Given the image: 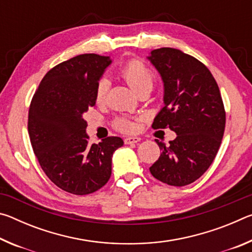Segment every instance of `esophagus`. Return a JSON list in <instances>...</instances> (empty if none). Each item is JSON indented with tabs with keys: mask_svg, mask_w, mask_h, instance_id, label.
<instances>
[{
	"mask_svg": "<svg viewBox=\"0 0 252 252\" xmlns=\"http://www.w3.org/2000/svg\"><path fill=\"white\" fill-rule=\"evenodd\" d=\"M140 138H138V136H129V138H126L125 139V143L126 144H133V143H136L140 141Z\"/></svg>",
	"mask_w": 252,
	"mask_h": 252,
	"instance_id": "obj_1",
	"label": "esophagus"
}]
</instances>
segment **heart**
<instances>
[{
	"mask_svg": "<svg viewBox=\"0 0 252 252\" xmlns=\"http://www.w3.org/2000/svg\"><path fill=\"white\" fill-rule=\"evenodd\" d=\"M120 74L134 92L143 88L152 89L153 82H155V76H153L152 72L138 60H132V61L127 62L121 69ZM108 80L101 79L99 81L95 90L96 101L100 102L104 99L106 91H108ZM116 125L119 130H121L122 132H127V133L134 132L138 129V125L133 121L127 120V119H119Z\"/></svg>",
	"mask_w": 252,
	"mask_h": 252,
	"instance_id": "obj_1",
	"label": "heart"
}]
</instances>
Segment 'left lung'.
I'll return each instance as SVG.
<instances>
[{"label": "left lung", "instance_id": "1", "mask_svg": "<svg viewBox=\"0 0 252 252\" xmlns=\"http://www.w3.org/2000/svg\"><path fill=\"white\" fill-rule=\"evenodd\" d=\"M148 60L164 88V106L152 126L177 133L168 146L156 140L161 155L150 172L169 186L190 185L210 167L223 136L225 112L218 84L203 63L180 50H153Z\"/></svg>", "mask_w": 252, "mask_h": 252}]
</instances>
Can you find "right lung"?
Masks as SVG:
<instances>
[{"instance_id":"1","label":"right lung","mask_w":252,"mask_h":252,"mask_svg":"<svg viewBox=\"0 0 252 252\" xmlns=\"http://www.w3.org/2000/svg\"><path fill=\"white\" fill-rule=\"evenodd\" d=\"M112 60L81 54L60 63L42 79L29 110L33 151L46 176L60 189L84 195L109 181L119 136L89 144L83 113L95 104V90Z\"/></svg>"}]
</instances>
